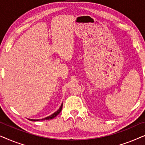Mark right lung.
Instances as JSON below:
<instances>
[{
    "mask_svg": "<svg viewBox=\"0 0 145 145\" xmlns=\"http://www.w3.org/2000/svg\"><path fill=\"white\" fill-rule=\"evenodd\" d=\"M62 108H63V103L61 105L60 108H59V109L57 111V112H55V113H53V114H51V116H49L48 117H46V118H43V119H39V120H32V119H29V121H43V120H52V119L55 118V117H56L57 116H58V115L59 114V113H60L61 112V110H62Z\"/></svg>",
    "mask_w": 145,
    "mask_h": 145,
    "instance_id": "right-lung-1",
    "label": "right lung"
}]
</instances>
